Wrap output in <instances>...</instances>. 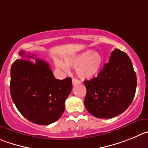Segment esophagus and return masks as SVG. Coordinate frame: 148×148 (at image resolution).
Instances as JSON below:
<instances>
[{
	"label": "esophagus",
	"instance_id": "esophagus-1",
	"mask_svg": "<svg viewBox=\"0 0 148 148\" xmlns=\"http://www.w3.org/2000/svg\"><path fill=\"white\" fill-rule=\"evenodd\" d=\"M72 84H73V85H78V84H80V81L78 80V79L76 78H73L72 79Z\"/></svg>",
	"mask_w": 148,
	"mask_h": 148
}]
</instances>
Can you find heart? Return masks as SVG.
Instances as JSON below:
<instances>
[{
  "instance_id": "b5f03b06",
  "label": "heart",
  "mask_w": 148,
  "mask_h": 148,
  "mask_svg": "<svg viewBox=\"0 0 148 148\" xmlns=\"http://www.w3.org/2000/svg\"><path fill=\"white\" fill-rule=\"evenodd\" d=\"M55 66L62 70L69 71V67L76 68L77 76L82 79H90L96 77L102 68L103 58L93 49H87L79 53L64 57V63L55 60Z\"/></svg>"
}]
</instances>
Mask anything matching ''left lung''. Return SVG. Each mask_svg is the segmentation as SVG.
Listing matches in <instances>:
<instances>
[{"label": "left lung", "mask_w": 148, "mask_h": 148, "mask_svg": "<svg viewBox=\"0 0 148 148\" xmlns=\"http://www.w3.org/2000/svg\"><path fill=\"white\" fill-rule=\"evenodd\" d=\"M136 76L125 52L115 49L97 77L84 81L85 106L98 118H111L123 112L136 93Z\"/></svg>", "instance_id": "8db88e82"}]
</instances>
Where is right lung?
<instances>
[{
    "instance_id": "add662e5",
    "label": "right lung",
    "mask_w": 148,
    "mask_h": 148,
    "mask_svg": "<svg viewBox=\"0 0 148 148\" xmlns=\"http://www.w3.org/2000/svg\"><path fill=\"white\" fill-rule=\"evenodd\" d=\"M25 55L20 52V56ZM34 58V55H26ZM72 88L71 77L57 79L47 62L16 60L11 68V96L26 119L38 125L57 121L65 110V101Z\"/></svg>"
}]
</instances>
